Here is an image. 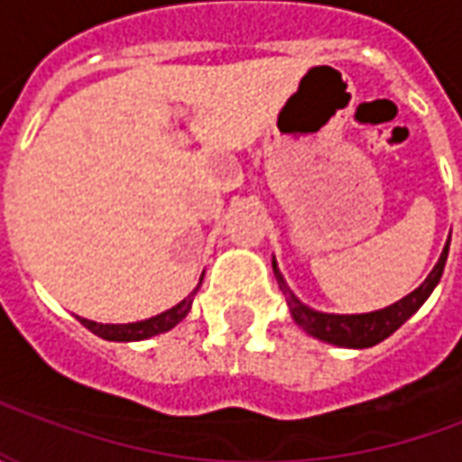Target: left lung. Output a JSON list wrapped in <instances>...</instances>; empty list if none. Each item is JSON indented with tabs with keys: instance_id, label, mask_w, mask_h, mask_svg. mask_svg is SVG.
Returning a JSON list of instances; mask_svg holds the SVG:
<instances>
[{
	"instance_id": "obj_1",
	"label": "left lung",
	"mask_w": 462,
	"mask_h": 462,
	"mask_svg": "<svg viewBox=\"0 0 462 462\" xmlns=\"http://www.w3.org/2000/svg\"><path fill=\"white\" fill-rule=\"evenodd\" d=\"M448 245H450V237H448ZM448 245L440 260L433 267V272L428 274L426 282L413 290L408 297H403L396 304H391L386 310L371 311V314H321V311H314L310 307H304L294 294L290 291V287L282 280L280 270H277V262H272V270H274V277H277V284H280L282 294L287 297V304H290V311L294 321L300 324L301 329L317 337L321 341H329V344H337V346H348V348H368L376 346L378 341L388 339L393 331L403 324L406 319H411L420 304L428 300V294L433 291V287L440 280L443 274V267H446L448 260Z\"/></svg>"
}]
</instances>
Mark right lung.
<instances>
[{"instance_id":"add662e5","label":"right lung","mask_w":462,"mask_h":462,"mask_svg":"<svg viewBox=\"0 0 462 462\" xmlns=\"http://www.w3.org/2000/svg\"><path fill=\"white\" fill-rule=\"evenodd\" d=\"M198 290H200V287H195L190 297H188V300H182L178 307L162 311V314L152 317V319L135 321V324H96V321L81 319V317H79V321H81L88 331H94L96 337H101V339H108V341L148 339V337H155V334H162V331H171L175 324H180V321L185 319V314L190 311L192 297L198 294Z\"/></svg>"}]
</instances>
